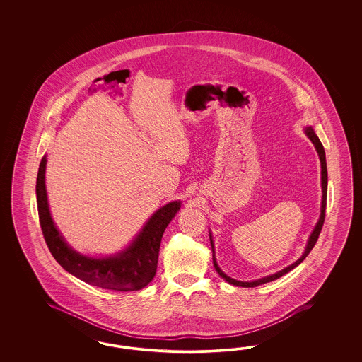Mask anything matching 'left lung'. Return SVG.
Returning a JSON list of instances; mask_svg holds the SVG:
<instances>
[{
  "label": "left lung",
  "instance_id": "1",
  "mask_svg": "<svg viewBox=\"0 0 362 362\" xmlns=\"http://www.w3.org/2000/svg\"><path fill=\"white\" fill-rule=\"evenodd\" d=\"M304 132L307 134L308 138L310 139V142L315 144V148L318 153V158H320V162H321V188H322V200H321V214H320V218H318L317 224L316 227L312 230L309 239H308L307 247H305V251L301 255V257L296 260L295 263L285 267L284 269L279 271L274 274H269V276H265L262 279H257V280H253V281H239V280H235L230 276L224 274L221 269H220L219 265L216 263V257H215V250H214V241H212V236H211V232H209V240H211V247H212V260H214V267L216 269V272L219 274L220 277H223L227 283H230L232 285H236V286H244V288H253V286H257V285L265 284V283H269V281H274L276 279L284 276L285 274H288L289 271H292L293 268H296L298 264L303 263V260L307 257L309 252L312 251V248L315 247L316 241L318 239V235L321 232L322 228V224H324V220H325V209H327V192H328V171H327V159H325V150L322 147V144L320 142L317 135L315 130L308 126L305 127Z\"/></svg>",
  "mask_w": 362,
  "mask_h": 362
}]
</instances>
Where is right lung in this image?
Masks as SVG:
<instances>
[{
	"instance_id": "1",
	"label": "right lung",
	"mask_w": 362,
	"mask_h": 362,
	"mask_svg": "<svg viewBox=\"0 0 362 362\" xmlns=\"http://www.w3.org/2000/svg\"><path fill=\"white\" fill-rule=\"evenodd\" d=\"M46 155L37 175V204L45 241L58 264L79 280L103 289L129 292L139 291L156 274L162 236L180 209V200L171 202L153 212L141 232L121 252L105 257H91L73 250L52 219L45 186Z\"/></svg>"
}]
</instances>
